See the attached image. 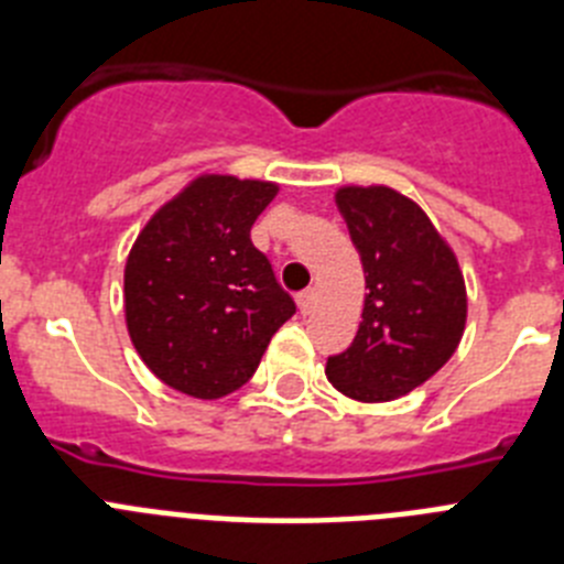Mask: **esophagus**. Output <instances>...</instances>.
Masks as SVG:
<instances>
[{"label":"esophagus","instance_id":"1","mask_svg":"<svg viewBox=\"0 0 564 564\" xmlns=\"http://www.w3.org/2000/svg\"><path fill=\"white\" fill-rule=\"evenodd\" d=\"M296 305H299V311L305 313H313V307H316V291H313V288H307V291H302L296 296Z\"/></svg>","mask_w":564,"mask_h":564}]
</instances>
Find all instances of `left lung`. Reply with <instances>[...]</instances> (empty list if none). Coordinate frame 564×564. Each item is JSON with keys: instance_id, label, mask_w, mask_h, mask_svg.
<instances>
[{"instance_id": "obj_1", "label": "left lung", "mask_w": 564, "mask_h": 564, "mask_svg": "<svg viewBox=\"0 0 564 564\" xmlns=\"http://www.w3.org/2000/svg\"><path fill=\"white\" fill-rule=\"evenodd\" d=\"M367 273L361 325L327 378L356 401H392L435 376L460 344L466 285L421 206L387 186L336 194Z\"/></svg>"}]
</instances>
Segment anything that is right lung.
Returning a JSON list of instances; mask_svg holds the SVG:
<instances>
[{"instance_id":"add662e5","label":"right lung","mask_w":564,"mask_h":564,"mask_svg":"<svg viewBox=\"0 0 564 564\" xmlns=\"http://www.w3.org/2000/svg\"><path fill=\"white\" fill-rule=\"evenodd\" d=\"M273 197V183L206 174L134 239L123 273L129 336L174 390L194 398L239 390L296 313L251 242V226Z\"/></svg>"}]
</instances>
